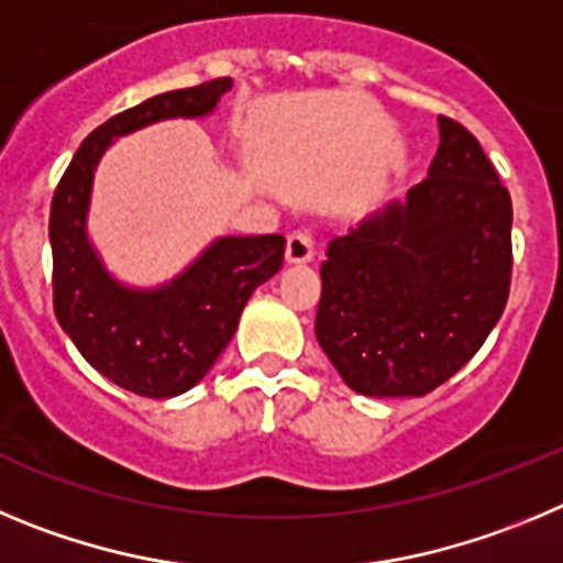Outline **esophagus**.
<instances>
[{"mask_svg":"<svg viewBox=\"0 0 563 563\" xmlns=\"http://www.w3.org/2000/svg\"><path fill=\"white\" fill-rule=\"evenodd\" d=\"M313 261V238L308 232H291L286 241V263Z\"/></svg>","mask_w":563,"mask_h":563,"instance_id":"esophagus-1","label":"esophagus"}]
</instances>
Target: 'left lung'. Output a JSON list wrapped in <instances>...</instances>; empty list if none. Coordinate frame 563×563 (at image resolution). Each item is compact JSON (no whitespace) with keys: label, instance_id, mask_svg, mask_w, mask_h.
Instances as JSON below:
<instances>
[{"label":"left lung","instance_id":"1","mask_svg":"<svg viewBox=\"0 0 563 563\" xmlns=\"http://www.w3.org/2000/svg\"><path fill=\"white\" fill-rule=\"evenodd\" d=\"M429 179L328 244L317 342L369 398L432 393L483 347L510 291V196L477 136L438 118Z\"/></svg>","mask_w":563,"mask_h":563}]
</instances>
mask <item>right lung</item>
<instances>
[{
	"instance_id": "add662e5",
	"label": "right lung",
	"mask_w": 563,
	"mask_h": 563,
	"mask_svg": "<svg viewBox=\"0 0 563 563\" xmlns=\"http://www.w3.org/2000/svg\"><path fill=\"white\" fill-rule=\"evenodd\" d=\"M230 89L232 78H216L106 120L75 151L49 207L58 325L100 376L145 398H174L207 376L252 291L280 272L286 238L221 235L170 280L129 286L89 238L95 170L114 140L162 120L210 118Z\"/></svg>"
}]
</instances>
